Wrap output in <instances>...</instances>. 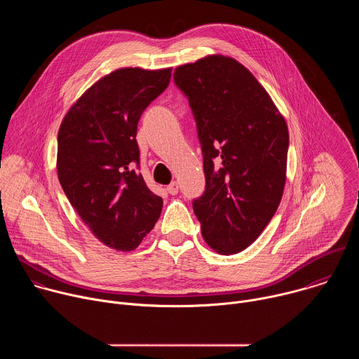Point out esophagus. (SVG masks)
I'll return each mask as SVG.
<instances>
[{"label":"esophagus","instance_id":"obj_1","mask_svg":"<svg viewBox=\"0 0 359 359\" xmlns=\"http://www.w3.org/2000/svg\"><path fill=\"white\" fill-rule=\"evenodd\" d=\"M166 190H168V193H170V194H177V193H179V183H177V182H172V183L166 187Z\"/></svg>","mask_w":359,"mask_h":359}]
</instances>
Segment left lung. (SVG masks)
Returning a JSON list of instances; mask_svg holds the SVG:
<instances>
[{
  "label": "left lung",
  "mask_w": 359,
  "mask_h": 359,
  "mask_svg": "<svg viewBox=\"0 0 359 359\" xmlns=\"http://www.w3.org/2000/svg\"><path fill=\"white\" fill-rule=\"evenodd\" d=\"M189 99L206 177L193 210L206 243L236 254L277 212L287 170L288 129L266 89L233 58L210 55L175 69Z\"/></svg>",
  "instance_id": "left-lung-1"
}]
</instances>
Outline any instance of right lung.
Masks as SVG:
<instances>
[{
	"mask_svg": "<svg viewBox=\"0 0 359 359\" xmlns=\"http://www.w3.org/2000/svg\"><path fill=\"white\" fill-rule=\"evenodd\" d=\"M172 68H121L93 83L65 115L57 169L72 208L111 248L135 250L161 217L163 200L139 169L137 123L169 85Z\"/></svg>",
	"mask_w": 359,
	"mask_h": 359,
	"instance_id": "add662e5",
	"label": "right lung"
}]
</instances>
